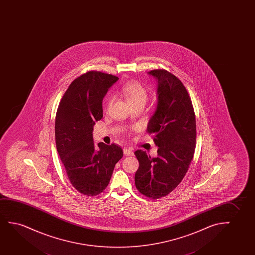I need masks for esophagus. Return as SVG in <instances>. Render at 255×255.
<instances>
[{"label":"esophagus","mask_w":255,"mask_h":255,"mask_svg":"<svg viewBox=\"0 0 255 255\" xmlns=\"http://www.w3.org/2000/svg\"><path fill=\"white\" fill-rule=\"evenodd\" d=\"M124 154H125L126 156H132V150H130L129 148H125V149H124Z\"/></svg>","instance_id":"34e87169"}]
</instances>
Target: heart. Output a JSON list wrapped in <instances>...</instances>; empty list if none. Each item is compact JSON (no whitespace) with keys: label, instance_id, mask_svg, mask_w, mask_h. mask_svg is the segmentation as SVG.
Masks as SVG:
<instances>
[{"label":"heart","instance_id":"obj_1","mask_svg":"<svg viewBox=\"0 0 255 255\" xmlns=\"http://www.w3.org/2000/svg\"><path fill=\"white\" fill-rule=\"evenodd\" d=\"M120 93L126 98L130 106L138 104L144 105L148 99L146 89L136 81H129L123 84L120 88ZM112 102V97H109L107 99V107L111 105Z\"/></svg>","mask_w":255,"mask_h":255}]
</instances>
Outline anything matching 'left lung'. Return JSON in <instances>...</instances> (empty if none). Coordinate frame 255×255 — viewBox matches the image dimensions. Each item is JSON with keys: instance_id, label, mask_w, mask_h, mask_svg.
Masks as SVG:
<instances>
[{"instance_id": "obj_1", "label": "left lung", "mask_w": 255, "mask_h": 255, "mask_svg": "<svg viewBox=\"0 0 255 255\" xmlns=\"http://www.w3.org/2000/svg\"><path fill=\"white\" fill-rule=\"evenodd\" d=\"M157 80V106L147 132L158 146L157 157L134 152L139 162L135 185L147 198L168 195L182 181L193 158L196 146L195 113L185 85L165 70L149 71Z\"/></svg>"}]
</instances>
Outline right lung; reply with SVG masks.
I'll list each match as a JSON object with an SVG mask.
<instances>
[{"mask_svg":"<svg viewBox=\"0 0 255 255\" xmlns=\"http://www.w3.org/2000/svg\"><path fill=\"white\" fill-rule=\"evenodd\" d=\"M119 77L88 71L70 84L56 115V150L71 185L86 196L100 194L107 187L122 148L104 143L95 148L93 126L103 118V98Z\"/></svg>","mask_w":255,"mask_h":255,"instance_id":"1","label":"right lung"}]
</instances>
